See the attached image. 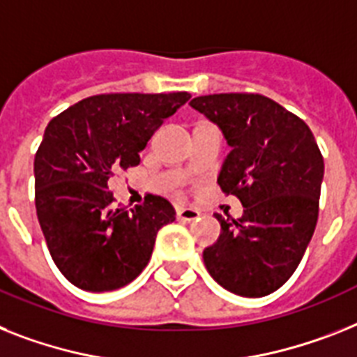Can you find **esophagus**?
Listing matches in <instances>:
<instances>
[{
  "label": "esophagus",
  "mask_w": 357,
  "mask_h": 357,
  "mask_svg": "<svg viewBox=\"0 0 357 357\" xmlns=\"http://www.w3.org/2000/svg\"><path fill=\"white\" fill-rule=\"evenodd\" d=\"M176 217H178V220H184V222H191V220L199 219L200 211L197 210V208L178 206V208H176Z\"/></svg>",
  "instance_id": "esophagus-1"
}]
</instances>
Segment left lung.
<instances>
[{"label": "left lung", "instance_id": "8db88e82", "mask_svg": "<svg viewBox=\"0 0 357 357\" xmlns=\"http://www.w3.org/2000/svg\"><path fill=\"white\" fill-rule=\"evenodd\" d=\"M190 105L231 147L217 182L244 208L241 219L215 213L220 235L202 252L206 268L231 294L268 296L296 272L316 229L325 173L316 138L263 94H208Z\"/></svg>", "mask_w": 357, "mask_h": 357}]
</instances>
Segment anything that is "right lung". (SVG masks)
Segmentation results:
<instances>
[{
    "instance_id": "add662e5",
    "label": "right lung",
    "mask_w": 357,
    "mask_h": 357,
    "mask_svg": "<svg viewBox=\"0 0 357 357\" xmlns=\"http://www.w3.org/2000/svg\"><path fill=\"white\" fill-rule=\"evenodd\" d=\"M190 93L96 94L49 122L34 157L36 213L51 257L87 291L126 287L149 263L158 229L175 220L169 200L114 206L109 178L138 166L153 132Z\"/></svg>"
}]
</instances>
